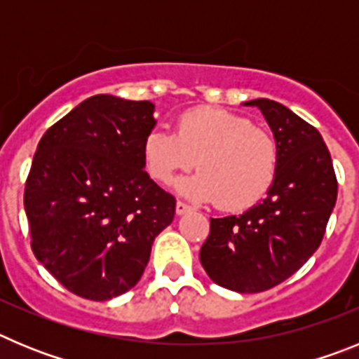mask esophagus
<instances>
[{"label": "esophagus", "instance_id": "obj_1", "mask_svg": "<svg viewBox=\"0 0 359 359\" xmlns=\"http://www.w3.org/2000/svg\"><path fill=\"white\" fill-rule=\"evenodd\" d=\"M192 210V207H190V205H187L185 201H177L176 203V214L177 215H183V214H187V212H190Z\"/></svg>", "mask_w": 359, "mask_h": 359}]
</instances>
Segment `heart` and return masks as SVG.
Wrapping results in <instances>:
<instances>
[{
    "instance_id": "obj_1",
    "label": "heart",
    "mask_w": 359,
    "mask_h": 359,
    "mask_svg": "<svg viewBox=\"0 0 359 359\" xmlns=\"http://www.w3.org/2000/svg\"><path fill=\"white\" fill-rule=\"evenodd\" d=\"M145 170L169 185L176 174L199 169L177 190L226 210H243L266 196L278 169V147L252 120L215 107H199L176 120L174 135L152 129L142 145Z\"/></svg>"
}]
</instances>
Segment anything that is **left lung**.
<instances>
[{"instance_id":"1","label":"left lung","mask_w":359,"mask_h":359,"mask_svg":"<svg viewBox=\"0 0 359 359\" xmlns=\"http://www.w3.org/2000/svg\"><path fill=\"white\" fill-rule=\"evenodd\" d=\"M278 147L268 196L241 215L210 219L199 261L208 277L237 293L278 286L318 250L334 208L338 182L327 145L311 123L286 106L257 98Z\"/></svg>"}]
</instances>
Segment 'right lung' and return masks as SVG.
I'll use <instances>...</instances> for the list:
<instances>
[{"label":"right lung","mask_w":359,"mask_h":359,"mask_svg":"<svg viewBox=\"0 0 359 359\" xmlns=\"http://www.w3.org/2000/svg\"><path fill=\"white\" fill-rule=\"evenodd\" d=\"M154 104L95 95L41 138L25 185L37 261L77 297L102 302L140 280L176 199L144 170Z\"/></svg>","instance_id":"add662e5"}]
</instances>
